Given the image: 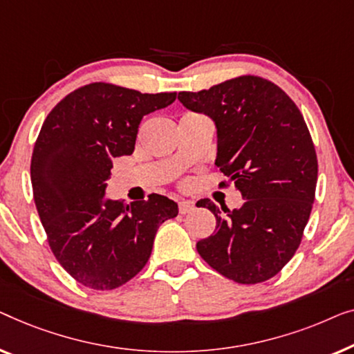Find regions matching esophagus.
<instances>
[{"label": "esophagus", "mask_w": 354, "mask_h": 354, "mask_svg": "<svg viewBox=\"0 0 354 354\" xmlns=\"http://www.w3.org/2000/svg\"><path fill=\"white\" fill-rule=\"evenodd\" d=\"M178 210H179V213H181V215H186V213L194 210V202L181 201L178 203Z\"/></svg>", "instance_id": "1"}]
</instances>
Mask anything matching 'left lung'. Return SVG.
I'll return each instance as SVG.
<instances>
[{
	"instance_id": "obj_1",
	"label": "left lung",
	"mask_w": 354,
	"mask_h": 354,
	"mask_svg": "<svg viewBox=\"0 0 354 354\" xmlns=\"http://www.w3.org/2000/svg\"><path fill=\"white\" fill-rule=\"evenodd\" d=\"M189 111L213 118L216 167L242 194L241 208L216 218L197 252L213 270L239 283L274 277L295 255L315 202L317 157L310 129L295 102L277 84L255 75L226 80L210 89L181 91Z\"/></svg>"
}]
</instances>
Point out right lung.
<instances>
[{"mask_svg":"<svg viewBox=\"0 0 354 354\" xmlns=\"http://www.w3.org/2000/svg\"><path fill=\"white\" fill-rule=\"evenodd\" d=\"M175 99L176 93L89 83L43 123L30 163L35 205L56 260L84 287L127 283L146 266L158 226L178 215L160 194L129 205L104 198L112 158L131 156L142 117Z\"/></svg>","mask_w":354,"mask_h":354,"instance_id":"right-lung-1","label":"right lung"}]
</instances>
